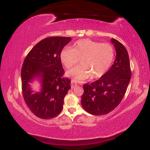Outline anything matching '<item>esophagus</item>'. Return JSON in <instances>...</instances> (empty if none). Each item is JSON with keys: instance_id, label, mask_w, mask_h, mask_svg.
Listing matches in <instances>:
<instances>
[{"instance_id": "34e87169", "label": "esophagus", "mask_w": 150, "mask_h": 150, "mask_svg": "<svg viewBox=\"0 0 150 150\" xmlns=\"http://www.w3.org/2000/svg\"><path fill=\"white\" fill-rule=\"evenodd\" d=\"M75 86H77V83L75 82V81L74 80H72L71 81V88H75Z\"/></svg>"}]
</instances>
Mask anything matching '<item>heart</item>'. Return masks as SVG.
I'll return each instance as SVG.
<instances>
[{
    "label": "heart",
    "instance_id": "obj_1",
    "mask_svg": "<svg viewBox=\"0 0 150 150\" xmlns=\"http://www.w3.org/2000/svg\"><path fill=\"white\" fill-rule=\"evenodd\" d=\"M115 57V50L108 43H101L89 39L79 40L73 49L64 48L60 53L62 62L67 69L78 62L81 64L67 72L68 77L75 81L90 78H100L107 73Z\"/></svg>",
    "mask_w": 150,
    "mask_h": 150
}]
</instances>
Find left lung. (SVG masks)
<instances>
[{"label":"left lung","instance_id":"left-lung-1","mask_svg":"<svg viewBox=\"0 0 150 150\" xmlns=\"http://www.w3.org/2000/svg\"><path fill=\"white\" fill-rule=\"evenodd\" d=\"M115 48L116 58L106 73L98 80L85 83L81 96V105L93 115L110 112L122 100L131 79L129 55L125 47L117 40L112 38Z\"/></svg>","mask_w":150,"mask_h":150}]
</instances>
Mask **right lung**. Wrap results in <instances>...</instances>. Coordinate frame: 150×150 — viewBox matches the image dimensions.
I'll return each instance as SVG.
<instances>
[{
  "label": "right lung",
  "instance_id": "add662e5",
  "mask_svg": "<svg viewBox=\"0 0 150 150\" xmlns=\"http://www.w3.org/2000/svg\"><path fill=\"white\" fill-rule=\"evenodd\" d=\"M71 37H51L42 40L34 46L21 69L24 99L32 112L40 119L56 117L63 108L64 98L71 88V80L64 78L60 59L63 48ZM38 79L41 91H33L30 83Z\"/></svg>",
  "mask_w": 150,
  "mask_h": 150
}]
</instances>
